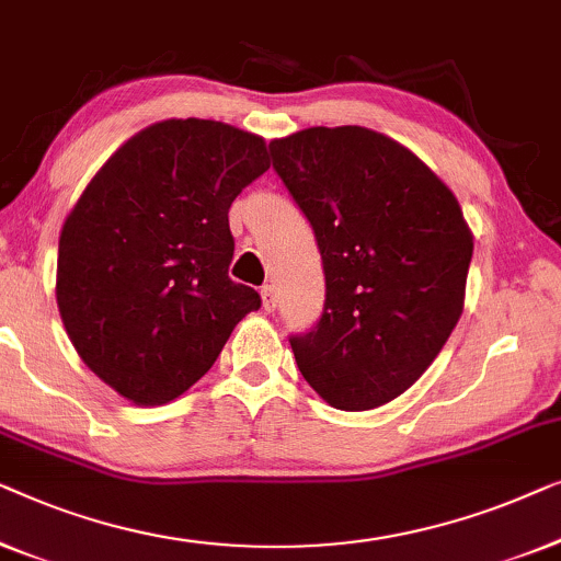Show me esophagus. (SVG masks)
I'll return each instance as SVG.
<instances>
[{
	"mask_svg": "<svg viewBox=\"0 0 561 561\" xmlns=\"http://www.w3.org/2000/svg\"><path fill=\"white\" fill-rule=\"evenodd\" d=\"M277 302H279L277 289H274L272 284H264V287H262V305H264V310L266 312H274V310H277Z\"/></svg>",
	"mask_w": 561,
	"mask_h": 561,
	"instance_id": "obj_1",
	"label": "esophagus"
}]
</instances>
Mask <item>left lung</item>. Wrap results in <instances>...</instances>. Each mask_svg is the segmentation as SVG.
Returning a JSON list of instances; mask_svg holds the SVG:
<instances>
[{"mask_svg":"<svg viewBox=\"0 0 561 561\" xmlns=\"http://www.w3.org/2000/svg\"><path fill=\"white\" fill-rule=\"evenodd\" d=\"M270 149L325 270L320 322L289 337L299 374L343 412L389 404L462 314L472 233L460 203L412 149L366 126H310Z\"/></svg>","mask_w":561,"mask_h":561,"instance_id":"8db88e82","label":"left lung"}]
</instances>
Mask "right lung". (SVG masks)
I'll list each match as a JSON object with an SVG mask.
<instances>
[{
  "label": "right lung",
  "instance_id": "add662e5",
  "mask_svg": "<svg viewBox=\"0 0 561 561\" xmlns=\"http://www.w3.org/2000/svg\"><path fill=\"white\" fill-rule=\"evenodd\" d=\"M270 170L259 134L164 119L126 139L68 213L55 299L78 356L137 407L178 399L262 307L228 277V208Z\"/></svg>",
  "mask_w": 561,
  "mask_h": 561
}]
</instances>
